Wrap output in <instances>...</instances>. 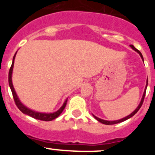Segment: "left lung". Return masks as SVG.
Returning <instances> with one entry per match:
<instances>
[{
    "label": "left lung",
    "mask_w": 155,
    "mask_h": 155,
    "mask_svg": "<svg viewBox=\"0 0 155 155\" xmlns=\"http://www.w3.org/2000/svg\"><path fill=\"white\" fill-rule=\"evenodd\" d=\"M130 47L132 48L133 50H135V51H136V52H137V53H139V54H140V57H141V58H142V60H143V56H142L141 53H140V52L139 50H137L136 48L134 47V46H133V45H130ZM147 84H146V87H145V91H144V92H143V97H142V98H141V101H140V102L139 105H138V106H137V109H135V110H134V112H133L132 113H130V114L129 115V116H126V117H124V118L121 119V120H114V121H108V120H102V119H100V118H98V117H96V116H94V115H93V116H94V118L96 119V120H98V122H100V123H102V124H105V125H113V124H119V123H121V122H124V121H125V120H128V119L131 118V117H132V116H134V115H135V114H136L137 113V112H138V110H139V109H140V107H141V105H142V104H143V99H144L145 94H146V89H147Z\"/></svg>",
    "instance_id": "obj_1"
}]
</instances>
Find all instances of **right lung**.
Masks as SVG:
<instances>
[{
  "mask_svg": "<svg viewBox=\"0 0 155 155\" xmlns=\"http://www.w3.org/2000/svg\"><path fill=\"white\" fill-rule=\"evenodd\" d=\"M15 53V56L13 57V61H12V64L11 66L10 70H9V74H8V83H9V86H10V88L12 90V94H13V98L14 100H15V102L17 107L18 108L19 110L21 111V113H23L24 114H26L28 116H31L32 118H35L36 120H43V121H51V120H54V119L57 118L61 114L63 111H64V108H65L66 105H67V102H68V99L66 100L64 103L63 104V105L61 106L57 112L55 113H39V112H35L34 110H31V109H28L26 106H25L21 102V101L19 100L17 94H16L15 91V88L13 87V84H12V72H13V68H14V61H15V58L16 56Z\"/></svg>",
  "mask_w": 155,
  "mask_h": 155,
  "instance_id": "obj_1",
  "label": "right lung"
}]
</instances>
